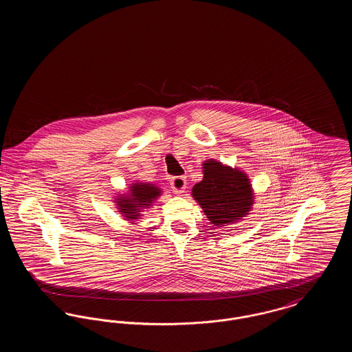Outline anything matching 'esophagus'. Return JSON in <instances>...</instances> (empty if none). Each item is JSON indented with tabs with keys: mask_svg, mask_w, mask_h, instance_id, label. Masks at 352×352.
<instances>
[{
	"mask_svg": "<svg viewBox=\"0 0 352 352\" xmlns=\"http://www.w3.org/2000/svg\"><path fill=\"white\" fill-rule=\"evenodd\" d=\"M186 177L184 175H178V177H173L171 178V187L174 190V192L177 194H182L186 188Z\"/></svg>",
	"mask_w": 352,
	"mask_h": 352,
	"instance_id": "1",
	"label": "esophagus"
}]
</instances>
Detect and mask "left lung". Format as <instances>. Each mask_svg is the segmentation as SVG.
<instances>
[{
  "mask_svg": "<svg viewBox=\"0 0 352 352\" xmlns=\"http://www.w3.org/2000/svg\"><path fill=\"white\" fill-rule=\"evenodd\" d=\"M203 174L192 187V197L214 226L231 224L251 211L253 194L247 174L214 160L203 164Z\"/></svg>",
  "mask_w": 352,
  "mask_h": 352,
  "instance_id": "left-lung-1",
  "label": "left lung"
}]
</instances>
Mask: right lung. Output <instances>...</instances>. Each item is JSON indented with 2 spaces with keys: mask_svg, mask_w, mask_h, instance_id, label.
<instances>
[{
  "mask_svg": "<svg viewBox=\"0 0 352 352\" xmlns=\"http://www.w3.org/2000/svg\"><path fill=\"white\" fill-rule=\"evenodd\" d=\"M129 191L131 194L116 199L118 208L126 220L140 218L141 210L149 208L153 201L161 195V188L151 184H133Z\"/></svg>",
  "mask_w": 352,
  "mask_h": 352,
  "instance_id": "obj_1",
  "label": "right lung"
}]
</instances>
